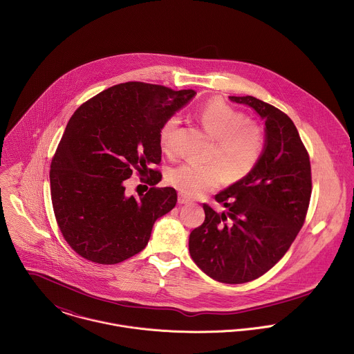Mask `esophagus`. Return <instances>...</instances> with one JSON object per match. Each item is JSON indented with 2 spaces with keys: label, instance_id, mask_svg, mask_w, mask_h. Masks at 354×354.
<instances>
[{
  "label": "esophagus",
  "instance_id": "1",
  "mask_svg": "<svg viewBox=\"0 0 354 354\" xmlns=\"http://www.w3.org/2000/svg\"><path fill=\"white\" fill-rule=\"evenodd\" d=\"M188 203H191V201L187 196H184L183 194H178V204H188Z\"/></svg>",
  "mask_w": 354,
  "mask_h": 354
}]
</instances>
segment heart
<instances>
[{"label":"heart","instance_id":"b5f03b06","mask_svg":"<svg viewBox=\"0 0 354 354\" xmlns=\"http://www.w3.org/2000/svg\"><path fill=\"white\" fill-rule=\"evenodd\" d=\"M203 128L214 138L208 160L215 163L187 162L174 167L169 183L184 196L199 198L225 181L234 184L250 176L266 151L264 131L248 117L222 100H211L198 111ZM180 117L170 115L159 129V145L166 153L176 151Z\"/></svg>","mask_w":354,"mask_h":354}]
</instances>
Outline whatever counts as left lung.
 <instances>
[{"label":"left lung","instance_id":"left-lung-1","mask_svg":"<svg viewBox=\"0 0 354 354\" xmlns=\"http://www.w3.org/2000/svg\"><path fill=\"white\" fill-rule=\"evenodd\" d=\"M229 98L264 120L266 151L250 176L215 195L226 212L203 204L205 219L191 232L189 253L212 279L245 283L274 267L297 237L312 177L309 155L288 114L251 95Z\"/></svg>","mask_w":354,"mask_h":354}]
</instances>
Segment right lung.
<instances>
[{
    "mask_svg": "<svg viewBox=\"0 0 354 354\" xmlns=\"http://www.w3.org/2000/svg\"><path fill=\"white\" fill-rule=\"evenodd\" d=\"M194 90L128 82L84 102L71 117L51 159L50 194L57 225L82 257L115 264L142 252L158 218L177 203L174 188H156L162 173L159 129L195 97ZM138 171L152 185L124 195Z\"/></svg>",
    "mask_w": 354,
    "mask_h": 354,
    "instance_id": "obj_1",
    "label": "right lung"
}]
</instances>
